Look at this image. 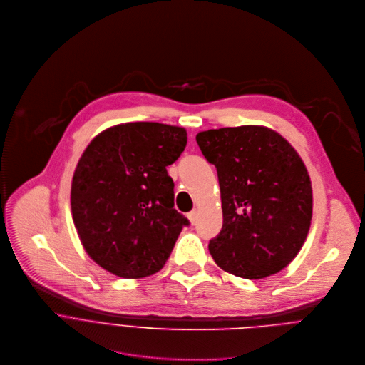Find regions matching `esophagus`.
Wrapping results in <instances>:
<instances>
[{"label": "esophagus", "mask_w": 365, "mask_h": 365, "mask_svg": "<svg viewBox=\"0 0 365 365\" xmlns=\"http://www.w3.org/2000/svg\"><path fill=\"white\" fill-rule=\"evenodd\" d=\"M188 220L191 221V224H195V220H197V211L195 210H192L191 212H188Z\"/></svg>", "instance_id": "1"}]
</instances>
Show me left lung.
<instances>
[{"label": "left lung", "mask_w": 365, "mask_h": 365, "mask_svg": "<svg viewBox=\"0 0 365 365\" xmlns=\"http://www.w3.org/2000/svg\"><path fill=\"white\" fill-rule=\"evenodd\" d=\"M197 143L221 188L224 224L208 245L215 263L243 279L280 272L310 230L312 182L302 158L260 125L201 131Z\"/></svg>", "instance_id": "8db88e82"}]
</instances>
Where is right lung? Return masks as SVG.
Segmentation results:
<instances>
[{
  "mask_svg": "<svg viewBox=\"0 0 365 365\" xmlns=\"http://www.w3.org/2000/svg\"><path fill=\"white\" fill-rule=\"evenodd\" d=\"M187 144L182 127L119 124L101 133L82 154L71 207L88 255L124 279L154 274L190 221L174 208L167 167Z\"/></svg>",
  "mask_w": 365,
  "mask_h": 365,
  "instance_id": "add662e5",
  "label": "right lung"
}]
</instances>
